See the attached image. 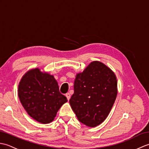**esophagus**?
<instances>
[{"label": "esophagus", "instance_id": "esophagus-1", "mask_svg": "<svg viewBox=\"0 0 149 149\" xmlns=\"http://www.w3.org/2000/svg\"><path fill=\"white\" fill-rule=\"evenodd\" d=\"M66 99H67V100H69L70 99V94L69 93H66Z\"/></svg>", "mask_w": 149, "mask_h": 149}]
</instances>
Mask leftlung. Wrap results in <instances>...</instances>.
Instances as JSON below:
<instances>
[{
  "label": "left lung",
  "mask_w": 149,
  "mask_h": 149,
  "mask_svg": "<svg viewBox=\"0 0 149 149\" xmlns=\"http://www.w3.org/2000/svg\"><path fill=\"white\" fill-rule=\"evenodd\" d=\"M70 99L78 120L88 127L100 125L108 116L117 95L115 74L102 63L93 61L74 81Z\"/></svg>",
  "instance_id": "left-lung-1"
}]
</instances>
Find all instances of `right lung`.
Returning <instances> with one entry per match:
<instances>
[{
	"label": "right lung",
	"instance_id": "right-lung-1",
	"mask_svg": "<svg viewBox=\"0 0 149 149\" xmlns=\"http://www.w3.org/2000/svg\"><path fill=\"white\" fill-rule=\"evenodd\" d=\"M18 97L27 113L37 122L49 123L54 119L63 104L67 102L59 92L53 75L38 68L25 74L18 85Z\"/></svg>",
	"mask_w": 149,
	"mask_h": 149
}]
</instances>
